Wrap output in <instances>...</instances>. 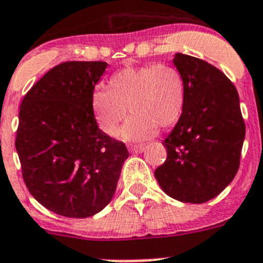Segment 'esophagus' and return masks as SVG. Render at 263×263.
<instances>
[{
	"label": "esophagus",
	"instance_id": "34e87169",
	"mask_svg": "<svg viewBox=\"0 0 263 263\" xmlns=\"http://www.w3.org/2000/svg\"><path fill=\"white\" fill-rule=\"evenodd\" d=\"M145 146H131L129 147V151H131L132 154H140V153H144L145 151Z\"/></svg>",
	"mask_w": 263,
	"mask_h": 263
}]
</instances>
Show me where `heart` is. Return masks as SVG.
Masks as SVG:
<instances>
[{
	"instance_id": "heart-1",
	"label": "heart",
	"mask_w": 263,
	"mask_h": 263,
	"mask_svg": "<svg viewBox=\"0 0 263 263\" xmlns=\"http://www.w3.org/2000/svg\"><path fill=\"white\" fill-rule=\"evenodd\" d=\"M110 90L97 89L92 107L103 131L113 135L129 112L121 137L127 141H144L158 126L166 128L178 121L184 105V84L177 70L166 65L126 67L115 73Z\"/></svg>"
}]
</instances>
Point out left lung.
Returning a JSON list of instances; mask_svg holds the SVG:
<instances>
[{
	"mask_svg": "<svg viewBox=\"0 0 263 263\" xmlns=\"http://www.w3.org/2000/svg\"><path fill=\"white\" fill-rule=\"evenodd\" d=\"M173 63L184 84V105L164 140L168 156L155 178L174 200L203 203L224 191L239 168L246 136L239 95L206 61L176 53Z\"/></svg>",
	"mask_w": 263,
	"mask_h": 263,
	"instance_id": "obj_1",
	"label": "left lung"
}]
</instances>
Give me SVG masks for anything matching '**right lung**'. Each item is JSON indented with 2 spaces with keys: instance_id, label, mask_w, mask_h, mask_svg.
<instances>
[{
  "instance_id": "1",
  "label": "right lung",
  "mask_w": 263,
  "mask_h": 263,
  "mask_svg": "<svg viewBox=\"0 0 263 263\" xmlns=\"http://www.w3.org/2000/svg\"><path fill=\"white\" fill-rule=\"evenodd\" d=\"M107 62L72 61L49 70L24 97L16 151L29 192L66 217L92 216L115 196L128 151L99 129L94 87Z\"/></svg>"
}]
</instances>
